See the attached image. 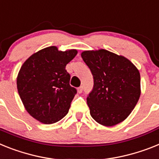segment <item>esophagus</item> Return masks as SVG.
<instances>
[{
    "instance_id": "esophagus-1",
    "label": "esophagus",
    "mask_w": 159,
    "mask_h": 159,
    "mask_svg": "<svg viewBox=\"0 0 159 159\" xmlns=\"http://www.w3.org/2000/svg\"><path fill=\"white\" fill-rule=\"evenodd\" d=\"M82 90H83V88H82V86H80V87L77 88V93H79V94H81L82 92Z\"/></svg>"
}]
</instances>
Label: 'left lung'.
<instances>
[{
	"mask_svg": "<svg viewBox=\"0 0 159 159\" xmlns=\"http://www.w3.org/2000/svg\"><path fill=\"white\" fill-rule=\"evenodd\" d=\"M81 56L94 77L86 99L92 118L106 127L123 122L141 95L139 70L124 56L105 49L83 51Z\"/></svg>",
	"mask_w": 159,
	"mask_h": 159,
	"instance_id": "1",
	"label": "left lung"
}]
</instances>
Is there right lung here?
<instances>
[{
  "label": "right lung",
  "instance_id": "add662e5",
  "mask_svg": "<svg viewBox=\"0 0 159 159\" xmlns=\"http://www.w3.org/2000/svg\"><path fill=\"white\" fill-rule=\"evenodd\" d=\"M77 54V49L63 52L51 46L22 64L17 77L18 94L26 111L39 122L54 124L69 112L77 90L69 85L65 66Z\"/></svg>",
  "mask_w": 159,
  "mask_h": 159
}]
</instances>
